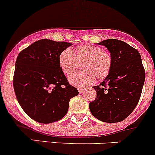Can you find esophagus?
Masks as SVG:
<instances>
[{
  "instance_id": "34e87169",
  "label": "esophagus",
  "mask_w": 155,
  "mask_h": 155,
  "mask_svg": "<svg viewBox=\"0 0 155 155\" xmlns=\"http://www.w3.org/2000/svg\"><path fill=\"white\" fill-rule=\"evenodd\" d=\"M85 89L84 88H78V92L79 94H82V93L84 92Z\"/></svg>"
}]
</instances>
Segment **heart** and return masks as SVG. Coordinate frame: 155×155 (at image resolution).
<instances>
[{
    "label": "heart",
    "instance_id": "obj_1",
    "mask_svg": "<svg viewBox=\"0 0 155 155\" xmlns=\"http://www.w3.org/2000/svg\"><path fill=\"white\" fill-rule=\"evenodd\" d=\"M58 64L65 74L68 75L76 68L77 61L81 62L83 70L69 75L68 81L72 85L84 87L97 79L107 78L113 68V60L109 51L102 47L92 44L78 45L75 48V55L70 48H66L58 55Z\"/></svg>",
    "mask_w": 155,
    "mask_h": 155
}]
</instances>
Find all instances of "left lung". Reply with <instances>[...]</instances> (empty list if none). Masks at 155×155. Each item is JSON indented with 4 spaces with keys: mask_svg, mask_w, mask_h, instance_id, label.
Instances as JSON below:
<instances>
[{
    "mask_svg": "<svg viewBox=\"0 0 155 155\" xmlns=\"http://www.w3.org/2000/svg\"><path fill=\"white\" fill-rule=\"evenodd\" d=\"M111 54L113 68L96 90L95 101L89 104L91 113L105 123L124 120L135 110L139 101L145 79L141 55L137 49L118 39L99 42Z\"/></svg>",
    "mask_w": 155,
    "mask_h": 155,
    "instance_id": "obj_1",
    "label": "left lung"
}]
</instances>
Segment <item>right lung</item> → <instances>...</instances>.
Instances as JSON below:
<instances>
[{
    "mask_svg": "<svg viewBox=\"0 0 155 155\" xmlns=\"http://www.w3.org/2000/svg\"><path fill=\"white\" fill-rule=\"evenodd\" d=\"M72 44L41 39L19 53L14 88L23 111L33 120L51 123L68 113L69 101L78 95L58 64V55Z\"/></svg>",
    "mask_w": 155,
    "mask_h": 155,
    "instance_id": "obj_1",
    "label": "right lung"
}]
</instances>
